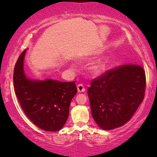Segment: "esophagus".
Here are the masks:
<instances>
[{
  "instance_id": "esophagus-1",
  "label": "esophagus",
  "mask_w": 157,
  "mask_h": 157,
  "mask_svg": "<svg viewBox=\"0 0 157 157\" xmlns=\"http://www.w3.org/2000/svg\"><path fill=\"white\" fill-rule=\"evenodd\" d=\"M77 89H78V93H81V92H84L86 91V89L84 88V86H83V85L81 84V83H80V84H78V86H77Z\"/></svg>"
}]
</instances>
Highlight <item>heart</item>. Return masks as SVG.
I'll return each instance as SVG.
<instances>
[{"label":"heart","instance_id":"obj_1","mask_svg":"<svg viewBox=\"0 0 157 157\" xmlns=\"http://www.w3.org/2000/svg\"><path fill=\"white\" fill-rule=\"evenodd\" d=\"M107 68V61L105 60H101L97 62L92 68L94 74H101L106 71Z\"/></svg>","mask_w":157,"mask_h":157}]
</instances>
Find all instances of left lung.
Wrapping results in <instances>:
<instances>
[{
  "instance_id": "obj_1",
  "label": "left lung",
  "mask_w": 157,
  "mask_h": 157,
  "mask_svg": "<svg viewBox=\"0 0 157 157\" xmlns=\"http://www.w3.org/2000/svg\"><path fill=\"white\" fill-rule=\"evenodd\" d=\"M143 68L126 64L94 78L88 89L91 114L102 129L111 130L129 121L144 98Z\"/></svg>"
}]
</instances>
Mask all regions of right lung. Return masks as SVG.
I'll return each instance as SVG.
<instances>
[{"mask_svg": "<svg viewBox=\"0 0 157 157\" xmlns=\"http://www.w3.org/2000/svg\"><path fill=\"white\" fill-rule=\"evenodd\" d=\"M25 51L14 67L15 93L25 115L35 125L47 132H57L67 121L71 101L77 93L75 81L28 78L23 69Z\"/></svg>", "mask_w": 157, "mask_h": 157, "instance_id": "add662e5", "label": "right lung"}]
</instances>
